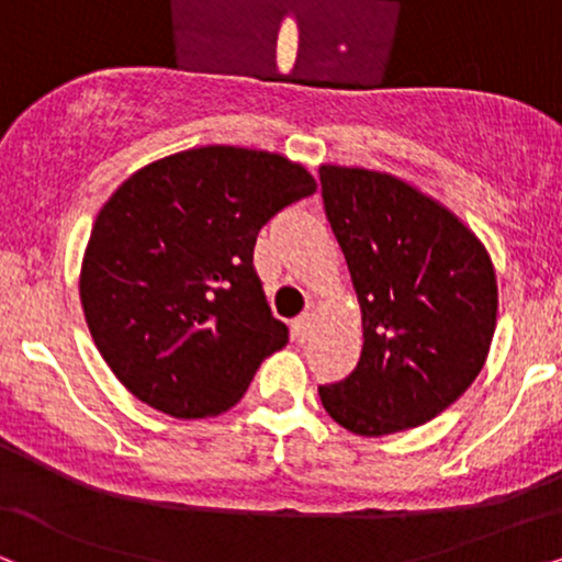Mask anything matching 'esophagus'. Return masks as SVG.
<instances>
[{
	"instance_id": "34e87169",
	"label": "esophagus",
	"mask_w": 562,
	"mask_h": 562,
	"mask_svg": "<svg viewBox=\"0 0 562 562\" xmlns=\"http://www.w3.org/2000/svg\"><path fill=\"white\" fill-rule=\"evenodd\" d=\"M313 334V316L311 313H303L293 321V336L297 341H305Z\"/></svg>"
}]
</instances>
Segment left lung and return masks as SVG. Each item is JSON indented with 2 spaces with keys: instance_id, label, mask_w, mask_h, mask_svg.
Listing matches in <instances>:
<instances>
[{
  "instance_id": "8db88e82",
  "label": "left lung",
  "mask_w": 562,
  "mask_h": 562,
  "mask_svg": "<svg viewBox=\"0 0 562 562\" xmlns=\"http://www.w3.org/2000/svg\"><path fill=\"white\" fill-rule=\"evenodd\" d=\"M318 175L364 336L355 372L321 385V403L359 437L414 429L483 370L496 331V269L481 238L414 184L334 164Z\"/></svg>"
}]
</instances>
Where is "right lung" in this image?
<instances>
[{"mask_svg": "<svg viewBox=\"0 0 562 562\" xmlns=\"http://www.w3.org/2000/svg\"><path fill=\"white\" fill-rule=\"evenodd\" d=\"M316 192L280 154L203 146L164 156L112 192L79 274L89 334L138 401L175 418L236 406L288 344L254 269L282 207Z\"/></svg>", "mask_w": 562, "mask_h": 562, "instance_id": "add662e5", "label": "right lung"}]
</instances>
